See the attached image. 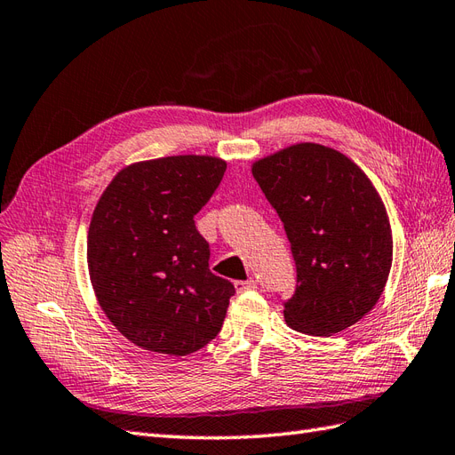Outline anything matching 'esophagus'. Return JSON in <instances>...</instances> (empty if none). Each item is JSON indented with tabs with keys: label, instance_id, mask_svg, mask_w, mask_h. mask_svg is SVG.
<instances>
[{
	"label": "esophagus",
	"instance_id": "obj_1",
	"mask_svg": "<svg viewBox=\"0 0 455 455\" xmlns=\"http://www.w3.org/2000/svg\"><path fill=\"white\" fill-rule=\"evenodd\" d=\"M254 287H257V282H254V280H239V282H235V290L239 293L254 290Z\"/></svg>",
	"mask_w": 455,
	"mask_h": 455
}]
</instances>
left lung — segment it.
Listing matches in <instances>:
<instances>
[{
    "label": "left lung",
    "instance_id": "left-lung-1",
    "mask_svg": "<svg viewBox=\"0 0 455 455\" xmlns=\"http://www.w3.org/2000/svg\"><path fill=\"white\" fill-rule=\"evenodd\" d=\"M252 175L278 212L297 268L283 301L287 326L331 336L379 301L392 266V228L371 180L341 152L293 144L252 164Z\"/></svg>",
    "mask_w": 455,
    "mask_h": 455
}]
</instances>
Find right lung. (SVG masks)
I'll list each match as a JSON object with an SVG mask.
<instances>
[{
    "label": "right lung",
    "instance_id": "add662e5",
    "mask_svg": "<svg viewBox=\"0 0 455 455\" xmlns=\"http://www.w3.org/2000/svg\"><path fill=\"white\" fill-rule=\"evenodd\" d=\"M224 172L212 156L139 162L94 208L86 260L98 303L142 349L189 355L224 324L235 287L210 272V245L195 226Z\"/></svg>",
    "mask_w": 455,
    "mask_h": 455
}]
</instances>
